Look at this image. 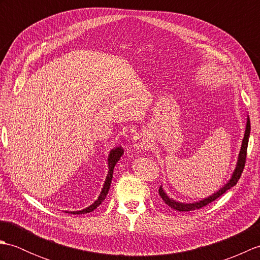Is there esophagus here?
<instances>
[{
    "label": "esophagus",
    "mask_w": 260,
    "mask_h": 260,
    "mask_svg": "<svg viewBox=\"0 0 260 260\" xmlns=\"http://www.w3.org/2000/svg\"><path fill=\"white\" fill-rule=\"evenodd\" d=\"M150 146V141L145 134H136L133 137V147L135 150H146Z\"/></svg>",
    "instance_id": "esophagus-1"
}]
</instances>
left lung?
Masks as SVG:
<instances>
[{"mask_svg": "<svg viewBox=\"0 0 260 260\" xmlns=\"http://www.w3.org/2000/svg\"><path fill=\"white\" fill-rule=\"evenodd\" d=\"M249 135H250V120H249V116H247V123H246V129H245V134H244V139H242L241 143V147L238 154V159H237V164L236 168L234 170L233 174H231V178L228 180V182L225 184H223L218 191H215L212 193L211 196H209L207 198L202 199V200H199L197 202H180L174 200L173 198H170L168 196V193L164 191L163 186H159L158 190V194L162 198V200L168 204L169 207H171L174 210H178V211H192V210L196 209H200L207 204L211 203L214 201L215 199H218L220 196H222L225 191H228L231 187L235 186L237 184V182L240 179L242 170L245 168V162H246V155H247V146H248V140H249Z\"/></svg>", "mask_w": 260, "mask_h": 260, "instance_id": "obj_1", "label": "left lung"}]
</instances>
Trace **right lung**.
Returning a JSON list of instances; mask_svg holds the SVG:
<instances>
[{
  "label": "right lung",
  "instance_id": "add662e5",
  "mask_svg": "<svg viewBox=\"0 0 260 260\" xmlns=\"http://www.w3.org/2000/svg\"><path fill=\"white\" fill-rule=\"evenodd\" d=\"M124 154V150L121 146L118 147H114L112 151L109 152L108 154V158H107V164H108V173L106 175V179H105L104 182V185H103V189L101 191V194L98 196V198L95 200V202L91 203L89 207H87L82 210H78V211H64V212H68L71 214H82V213H89L93 210L97 209L98 206H101L103 203V201L105 200V198L107 197V193L108 190L110 187V183H112V179H113V173H114V168L116 163L119 161V158L123 156Z\"/></svg>",
  "mask_w": 260,
  "mask_h": 260
}]
</instances>
